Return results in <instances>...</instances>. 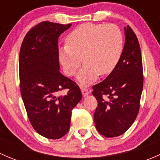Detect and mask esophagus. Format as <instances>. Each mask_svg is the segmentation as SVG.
Listing matches in <instances>:
<instances>
[{
  "instance_id": "34e87169",
  "label": "esophagus",
  "mask_w": 160,
  "mask_h": 160,
  "mask_svg": "<svg viewBox=\"0 0 160 160\" xmlns=\"http://www.w3.org/2000/svg\"><path fill=\"white\" fill-rule=\"evenodd\" d=\"M80 89H81L82 94H83V97H86L89 94V91H88V89H86V88H80Z\"/></svg>"
}]
</instances>
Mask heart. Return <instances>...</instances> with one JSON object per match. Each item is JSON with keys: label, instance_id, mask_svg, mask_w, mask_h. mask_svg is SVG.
I'll list each match as a JSON object with an SVG mask.
<instances>
[{"label": "heart", "instance_id": "obj_1", "mask_svg": "<svg viewBox=\"0 0 160 160\" xmlns=\"http://www.w3.org/2000/svg\"><path fill=\"white\" fill-rule=\"evenodd\" d=\"M123 43L122 32L115 25L82 24L67 36L66 46L59 49V61L65 73L72 77L83 58L85 64L77 80L88 85L99 74L105 76L114 70L122 56Z\"/></svg>", "mask_w": 160, "mask_h": 160}]
</instances>
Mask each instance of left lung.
<instances>
[{"label": "left lung", "instance_id": "8db88e82", "mask_svg": "<svg viewBox=\"0 0 160 160\" xmlns=\"http://www.w3.org/2000/svg\"><path fill=\"white\" fill-rule=\"evenodd\" d=\"M125 42L122 56L108 77L93 87L98 105L94 123L101 135L108 138L125 133L138 115L143 88L142 61L136 35L125 27Z\"/></svg>", "mask_w": 160, "mask_h": 160}]
</instances>
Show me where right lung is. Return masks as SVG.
<instances>
[{
    "label": "right lung",
    "instance_id": "1",
    "mask_svg": "<svg viewBox=\"0 0 160 160\" xmlns=\"http://www.w3.org/2000/svg\"><path fill=\"white\" fill-rule=\"evenodd\" d=\"M71 25L41 22L25 35L19 54L21 94L28 118L50 139L67 133L72 108L82 98L78 85L59 72L58 38ZM65 89L67 94L59 96Z\"/></svg>",
    "mask_w": 160,
    "mask_h": 160
}]
</instances>
